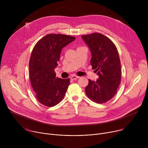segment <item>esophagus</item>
Listing matches in <instances>:
<instances>
[{
  "label": "esophagus",
  "mask_w": 148,
  "mask_h": 148,
  "mask_svg": "<svg viewBox=\"0 0 148 148\" xmlns=\"http://www.w3.org/2000/svg\"><path fill=\"white\" fill-rule=\"evenodd\" d=\"M79 78V77H78V76H77V75H73L71 77V79H76L77 78Z\"/></svg>",
  "instance_id": "obj_1"
}]
</instances>
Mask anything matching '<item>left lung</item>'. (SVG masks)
Masks as SVG:
<instances>
[{
	"label": "left lung",
	"mask_w": 148,
	"mask_h": 148,
	"mask_svg": "<svg viewBox=\"0 0 148 148\" xmlns=\"http://www.w3.org/2000/svg\"><path fill=\"white\" fill-rule=\"evenodd\" d=\"M82 38L90 49L91 65L99 77L95 81L88 79L85 88L86 95L96 103L107 102L115 96L121 82V61L118 50L108 37L101 33L82 35Z\"/></svg>",
	"instance_id": "8db88e82"
}]
</instances>
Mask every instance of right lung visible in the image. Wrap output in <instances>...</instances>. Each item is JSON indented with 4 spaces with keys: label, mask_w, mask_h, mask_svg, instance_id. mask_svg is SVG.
Masks as SVG:
<instances>
[{
    "label": "right lung",
    "mask_w": 148,
    "mask_h": 148,
    "mask_svg": "<svg viewBox=\"0 0 148 148\" xmlns=\"http://www.w3.org/2000/svg\"><path fill=\"white\" fill-rule=\"evenodd\" d=\"M75 39L60 34H49L34 46L29 61V77L36 97L40 103L54 107L64 98L70 79L56 77L62 49Z\"/></svg>",
    "instance_id": "1"
}]
</instances>
